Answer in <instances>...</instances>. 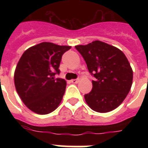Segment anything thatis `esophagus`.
I'll return each mask as SVG.
<instances>
[{"instance_id":"1","label":"esophagus","mask_w":148,"mask_h":148,"mask_svg":"<svg viewBox=\"0 0 148 148\" xmlns=\"http://www.w3.org/2000/svg\"><path fill=\"white\" fill-rule=\"evenodd\" d=\"M71 82L72 84H77L79 82V80L78 79H73V80L71 81Z\"/></svg>"}]
</instances>
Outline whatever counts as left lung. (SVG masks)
<instances>
[{"label": "left lung", "mask_w": 148, "mask_h": 148, "mask_svg": "<svg viewBox=\"0 0 148 148\" xmlns=\"http://www.w3.org/2000/svg\"><path fill=\"white\" fill-rule=\"evenodd\" d=\"M95 77L93 88L84 98L93 110L106 113L117 108L131 90L133 71L124 53L100 40L75 46Z\"/></svg>", "instance_id": "left-lung-1"}]
</instances>
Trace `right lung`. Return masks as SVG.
Masks as SVG:
<instances>
[{"label":"right lung","mask_w":148,"mask_h":148,"mask_svg":"<svg viewBox=\"0 0 148 148\" xmlns=\"http://www.w3.org/2000/svg\"><path fill=\"white\" fill-rule=\"evenodd\" d=\"M71 46L42 42L24 51L14 71L15 88L24 103L33 112L47 114L62 101L66 89L59 74L60 60Z\"/></svg>","instance_id":"right-lung-1"}]
</instances>
